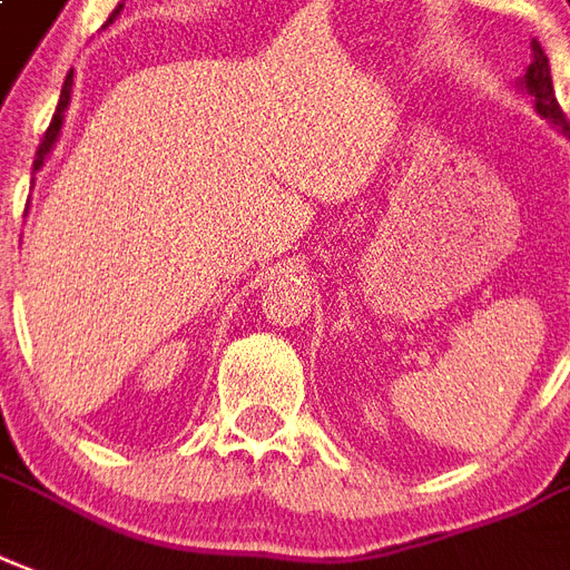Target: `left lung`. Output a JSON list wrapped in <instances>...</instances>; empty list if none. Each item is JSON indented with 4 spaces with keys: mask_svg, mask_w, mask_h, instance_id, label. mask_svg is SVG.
Wrapping results in <instances>:
<instances>
[{
    "mask_svg": "<svg viewBox=\"0 0 570 570\" xmlns=\"http://www.w3.org/2000/svg\"><path fill=\"white\" fill-rule=\"evenodd\" d=\"M523 87L525 92L534 98V110H538L544 119H550L562 135H568L570 138V122L562 114L559 101H556L553 77H550V59L544 57V50H541V47H532V66H529V71H525Z\"/></svg>",
    "mask_w": 570,
    "mask_h": 570,
    "instance_id": "1",
    "label": "left lung"
}]
</instances>
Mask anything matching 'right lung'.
<instances>
[{
  "mask_svg": "<svg viewBox=\"0 0 570 570\" xmlns=\"http://www.w3.org/2000/svg\"><path fill=\"white\" fill-rule=\"evenodd\" d=\"M71 83H75V71H71V75L66 77V83H62V96H59L57 114H53V119H50V126H47V131H45V140H41V147H38V153H36V165H32L36 170L45 165L47 153H50V149H53V144H57L59 128H62V119H66V107H68V101H71Z\"/></svg>",
  "mask_w": 570,
  "mask_h": 570,
  "instance_id": "right-lung-1",
  "label": "right lung"
}]
</instances>
